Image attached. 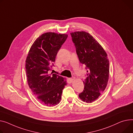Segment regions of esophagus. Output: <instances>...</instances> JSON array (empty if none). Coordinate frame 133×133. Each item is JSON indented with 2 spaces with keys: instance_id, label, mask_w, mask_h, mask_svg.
<instances>
[{
  "instance_id": "34e87169",
  "label": "esophagus",
  "mask_w": 133,
  "mask_h": 133,
  "mask_svg": "<svg viewBox=\"0 0 133 133\" xmlns=\"http://www.w3.org/2000/svg\"><path fill=\"white\" fill-rule=\"evenodd\" d=\"M74 79H75V77H72V78H69V80L70 82H73L74 81Z\"/></svg>"
}]
</instances>
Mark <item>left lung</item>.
I'll return each mask as SVG.
<instances>
[{"instance_id": "obj_1", "label": "left lung", "mask_w": 133, "mask_h": 133, "mask_svg": "<svg viewBox=\"0 0 133 133\" xmlns=\"http://www.w3.org/2000/svg\"><path fill=\"white\" fill-rule=\"evenodd\" d=\"M70 35L79 62L87 69L84 90L78 96L83 102L91 103L98 98L107 86L110 69L108 55L89 33L75 31Z\"/></svg>"}]
</instances>
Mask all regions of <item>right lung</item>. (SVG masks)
Instances as JSON below:
<instances>
[{"instance_id": "right-lung-1", "label": "right lung", "mask_w": 133, "mask_h": 133, "mask_svg": "<svg viewBox=\"0 0 133 133\" xmlns=\"http://www.w3.org/2000/svg\"><path fill=\"white\" fill-rule=\"evenodd\" d=\"M67 37V34H43L35 41L26 58V76L29 87L37 98L48 107H54L60 103L63 90L67 84L64 77L56 74L50 75L48 72Z\"/></svg>"}]
</instances>
